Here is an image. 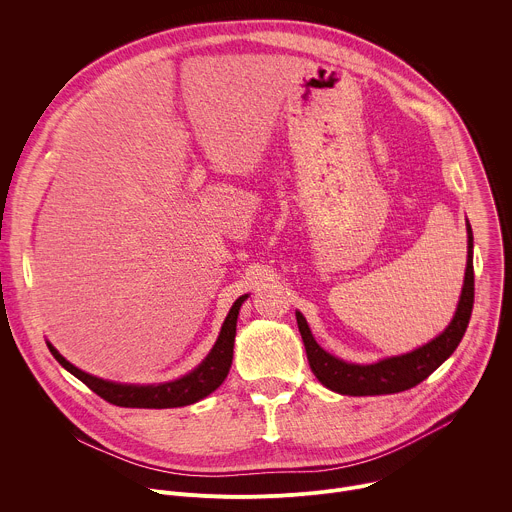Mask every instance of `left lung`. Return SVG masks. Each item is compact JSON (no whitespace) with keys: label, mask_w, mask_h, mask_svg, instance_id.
I'll return each instance as SVG.
<instances>
[{"label":"left lung","mask_w":512,"mask_h":512,"mask_svg":"<svg viewBox=\"0 0 512 512\" xmlns=\"http://www.w3.org/2000/svg\"><path fill=\"white\" fill-rule=\"evenodd\" d=\"M466 231H468V259H466L464 285H462L456 314L442 334H437L433 340H429L427 344L411 352H405L399 356H387L371 364L346 362L326 352L314 340L304 314L296 310V320L306 346L310 369L324 387H328L334 393L352 395V397L401 393L425 381L444 360L452 356V352L458 348L468 328L472 306H474V265H472L474 237L468 221H466Z\"/></svg>","instance_id":"8db88e82"}]
</instances>
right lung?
Listing matches in <instances>:
<instances>
[{"mask_svg": "<svg viewBox=\"0 0 512 512\" xmlns=\"http://www.w3.org/2000/svg\"><path fill=\"white\" fill-rule=\"evenodd\" d=\"M249 298V294L241 296L233 308L229 310L221 334H218L214 346L206 354V358L192 369L188 375L166 381V383H152V385H133V383H115L107 379H99L95 375H89L81 371L75 364L68 362L50 342L48 348L52 356L62 364V367L75 375L79 381H83L91 391H95L105 401L117 405V407H139V409H170V407H184L192 405L204 397H208L212 391L223 385V381L229 375V369L233 364V346H235V334H237V318L243 302Z\"/></svg>", "mask_w": 512, "mask_h": 512, "instance_id": "1", "label": "right lung"}]
</instances>
